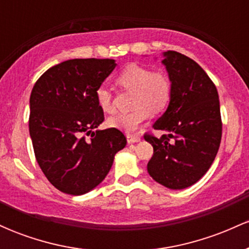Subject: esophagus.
Instances as JSON below:
<instances>
[{
	"label": "esophagus",
	"mask_w": 249,
	"mask_h": 249,
	"mask_svg": "<svg viewBox=\"0 0 249 249\" xmlns=\"http://www.w3.org/2000/svg\"><path fill=\"white\" fill-rule=\"evenodd\" d=\"M126 138H127V142H130V144L141 141V136H139V134H130V133H128L126 136Z\"/></svg>",
	"instance_id": "obj_1"
}]
</instances>
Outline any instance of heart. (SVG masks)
<instances>
[{
    "label": "heart",
    "mask_w": 249,
    "mask_h": 249,
    "mask_svg": "<svg viewBox=\"0 0 249 249\" xmlns=\"http://www.w3.org/2000/svg\"><path fill=\"white\" fill-rule=\"evenodd\" d=\"M117 83L133 91L132 107L128 112L117 113L107 119L110 127L133 132L153 113H160L168 107L172 97V82L162 70H151L138 64H130L117 77ZM96 101L104 112L113 111V97L107 87L96 90Z\"/></svg>",
    "instance_id": "heart-1"
}]
</instances>
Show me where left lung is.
Listing matches in <instances>:
<instances>
[{
    "instance_id": "obj_1",
    "label": "left lung",
    "mask_w": 249,
    "mask_h": 249,
    "mask_svg": "<svg viewBox=\"0 0 249 249\" xmlns=\"http://www.w3.org/2000/svg\"><path fill=\"white\" fill-rule=\"evenodd\" d=\"M164 56L172 97L153 124L164 134H144L153 146L147 171L162 186L182 190L204 177L218 153L222 134L219 95L212 79L192 58L172 50Z\"/></svg>"
}]
</instances>
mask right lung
<instances>
[{"label":"right lung","instance_id":"right-lung-1","mask_svg":"<svg viewBox=\"0 0 249 249\" xmlns=\"http://www.w3.org/2000/svg\"><path fill=\"white\" fill-rule=\"evenodd\" d=\"M115 67V59H69L45 71L31 91L29 132L36 160L63 193L81 196L101 184L126 145L118 128L93 131L104 121L96 90Z\"/></svg>","mask_w":249,"mask_h":249}]
</instances>
